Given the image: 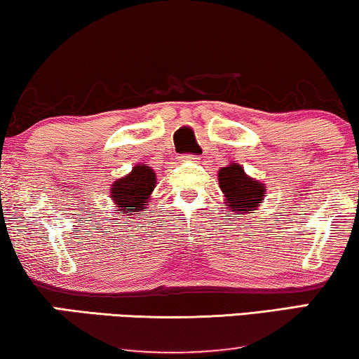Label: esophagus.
Returning <instances> with one entry per match:
<instances>
[{
    "label": "esophagus",
    "instance_id": "esophagus-1",
    "mask_svg": "<svg viewBox=\"0 0 359 359\" xmlns=\"http://www.w3.org/2000/svg\"><path fill=\"white\" fill-rule=\"evenodd\" d=\"M184 158H185V161H195L197 157H195V156H184Z\"/></svg>",
    "mask_w": 359,
    "mask_h": 359
}]
</instances>
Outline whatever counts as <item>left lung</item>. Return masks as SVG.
<instances>
[{"label":"left lung","mask_w":359,"mask_h":359,"mask_svg":"<svg viewBox=\"0 0 359 359\" xmlns=\"http://www.w3.org/2000/svg\"><path fill=\"white\" fill-rule=\"evenodd\" d=\"M219 187L224 194V203L233 215L245 217L257 213L265 201L266 185L260 180L247 175L243 167L237 162H230L219 170Z\"/></svg>","instance_id":"left-lung-1"}]
</instances>
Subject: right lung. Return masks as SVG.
<instances>
[{"label": "right lung", "mask_w": 359, "mask_h": 359, "mask_svg": "<svg viewBox=\"0 0 359 359\" xmlns=\"http://www.w3.org/2000/svg\"><path fill=\"white\" fill-rule=\"evenodd\" d=\"M157 175L147 164H137L129 174L112 182L109 194L121 215H134V212H144L152 201L151 195L156 189ZM129 219V217H126Z\"/></svg>", "instance_id": "1"}]
</instances>
